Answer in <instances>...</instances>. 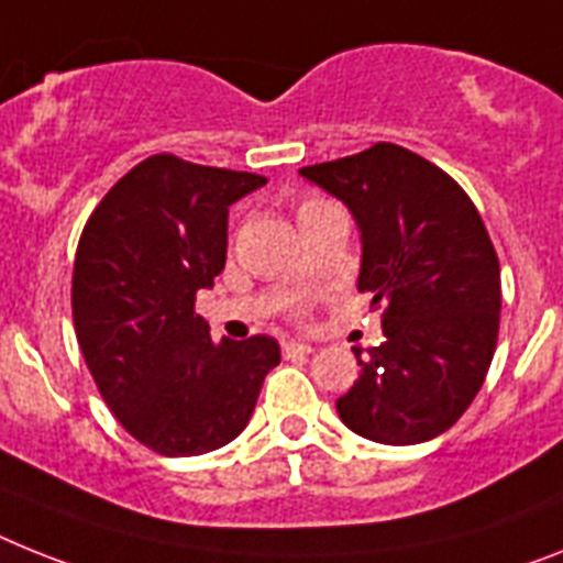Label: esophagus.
<instances>
[{"label":"esophagus","instance_id":"esophagus-1","mask_svg":"<svg viewBox=\"0 0 563 563\" xmlns=\"http://www.w3.org/2000/svg\"><path fill=\"white\" fill-rule=\"evenodd\" d=\"M309 343H300V340H283V354L286 357H295V354H309Z\"/></svg>","mask_w":563,"mask_h":563}]
</instances>
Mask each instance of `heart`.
Wrapping results in <instances>:
<instances>
[{"mask_svg": "<svg viewBox=\"0 0 563 563\" xmlns=\"http://www.w3.org/2000/svg\"><path fill=\"white\" fill-rule=\"evenodd\" d=\"M323 206H332V202H329V200H320V197H309V200H303V202H300V206H297V223H300L303 217H309L311 211L323 209ZM295 309H300V306L295 303Z\"/></svg>", "mask_w": 563, "mask_h": 563, "instance_id": "heart-1", "label": "heart"}]
</instances>
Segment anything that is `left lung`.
Masks as SVG:
<instances>
[{"instance_id":"left-lung-1","label":"left lung","mask_w":563,"mask_h":563,"mask_svg":"<svg viewBox=\"0 0 563 563\" xmlns=\"http://www.w3.org/2000/svg\"><path fill=\"white\" fill-rule=\"evenodd\" d=\"M361 229L357 289L384 306L380 346L354 349L361 377L338 398L352 432L389 446L438 438L470 409L493 363L500 266L455 179L391 143L300 168Z\"/></svg>"}]
</instances>
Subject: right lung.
<instances>
[{
    "instance_id": "1",
    "label": "right lung",
    "mask_w": 563,
    "mask_h": 563,
    "mask_svg": "<svg viewBox=\"0 0 563 563\" xmlns=\"http://www.w3.org/2000/svg\"><path fill=\"white\" fill-rule=\"evenodd\" d=\"M266 177L154 154L102 197L74 260V329L99 395L168 457L234 441L280 363L277 340L214 343L197 291L225 266L229 206Z\"/></svg>"
}]
</instances>
